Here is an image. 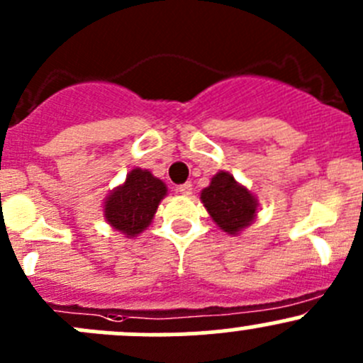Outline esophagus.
<instances>
[{"instance_id":"34e87169","label":"esophagus","mask_w":363,"mask_h":363,"mask_svg":"<svg viewBox=\"0 0 363 363\" xmlns=\"http://www.w3.org/2000/svg\"><path fill=\"white\" fill-rule=\"evenodd\" d=\"M179 193H181V195H184V196L191 195V193H193V184H191V182H184V184L179 186Z\"/></svg>"}]
</instances>
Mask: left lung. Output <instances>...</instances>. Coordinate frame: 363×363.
Returning a JSON list of instances; mask_svg holds the SVG:
<instances>
[{"label": "left lung", "mask_w": 363, "mask_h": 363, "mask_svg": "<svg viewBox=\"0 0 363 363\" xmlns=\"http://www.w3.org/2000/svg\"><path fill=\"white\" fill-rule=\"evenodd\" d=\"M212 221L228 235H239L258 216V199L230 172L219 170L200 193Z\"/></svg>", "instance_id": "1"}]
</instances>
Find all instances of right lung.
Segmentation results:
<instances>
[{
    "mask_svg": "<svg viewBox=\"0 0 363 363\" xmlns=\"http://www.w3.org/2000/svg\"><path fill=\"white\" fill-rule=\"evenodd\" d=\"M167 184L145 168L135 167L126 181L113 188L104 202V218L126 239L140 235L155 219Z\"/></svg>",
    "mask_w": 363,
    "mask_h": 363,
    "instance_id": "right-lung-1",
    "label": "right lung"
}]
</instances>
